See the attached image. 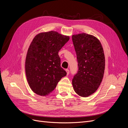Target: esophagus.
Wrapping results in <instances>:
<instances>
[{
  "label": "esophagus",
  "instance_id": "esophagus-1",
  "mask_svg": "<svg viewBox=\"0 0 128 128\" xmlns=\"http://www.w3.org/2000/svg\"><path fill=\"white\" fill-rule=\"evenodd\" d=\"M66 72H67V75H68L69 74V70H68V69H66Z\"/></svg>",
  "mask_w": 128,
  "mask_h": 128
}]
</instances>
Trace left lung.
Returning <instances> with one entry per match:
<instances>
[{
  "label": "left lung",
  "instance_id": "1",
  "mask_svg": "<svg viewBox=\"0 0 128 128\" xmlns=\"http://www.w3.org/2000/svg\"><path fill=\"white\" fill-rule=\"evenodd\" d=\"M72 40L78 66L72 84L77 94L86 97L96 91L102 81L105 66L104 50L98 39L91 34H74Z\"/></svg>",
  "mask_w": 128,
  "mask_h": 128
}]
</instances>
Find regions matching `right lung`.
I'll return each instance as SVG.
<instances>
[{
	"mask_svg": "<svg viewBox=\"0 0 128 128\" xmlns=\"http://www.w3.org/2000/svg\"><path fill=\"white\" fill-rule=\"evenodd\" d=\"M69 37L54 31L41 32L31 42L26 59V74L31 89L46 96L56 88L67 72L61 67L59 51Z\"/></svg>",
	"mask_w": 128,
	"mask_h": 128,
	"instance_id": "right-lung-1",
	"label": "right lung"
}]
</instances>
